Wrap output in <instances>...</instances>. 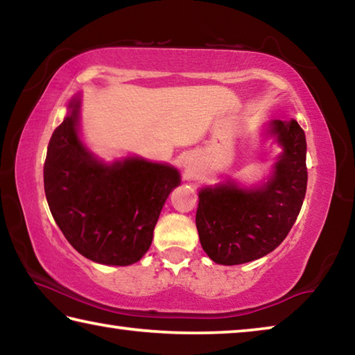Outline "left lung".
Returning <instances> with one entry per match:
<instances>
[{
	"label": "left lung",
	"mask_w": 355,
	"mask_h": 355,
	"mask_svg": "<svg viewBox=\"0 0 355 355\" xmlns=\"http://www.w3.org/2000/svg\"><path fill=\"white\" fill-rule=\"evenodd\" d=\"M271 133L284 147L272 178L257 191L227 183L199 194L196 225L203 250L214 263L243 264L284 241L307 191L304 130L296 120H274Z\"/></svg>",
	"instance_id": "8db88e82"
}]
</instances>
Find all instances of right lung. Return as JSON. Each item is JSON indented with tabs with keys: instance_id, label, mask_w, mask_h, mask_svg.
Segmentation results:
<instances>
[{
	"instance_id": "right-lung-1",
	"label": "right lung",
	"mask_w": 355,
	"mask_h": 355,
	"mask_svg": "<svg viewBox=\"0 0 355 355\" xmlns=\"http://www.w3.org/2000/svg\"><path fill=\"white\" fill-rule=\"evenodd\" d=\"M80 100L69 105L53 131L44 164L50 211L64 236L83 257L127 266L141 260L171 191L177 169L139 158L105 166L78 137Z\"/></svg>"
}]
</instances>
